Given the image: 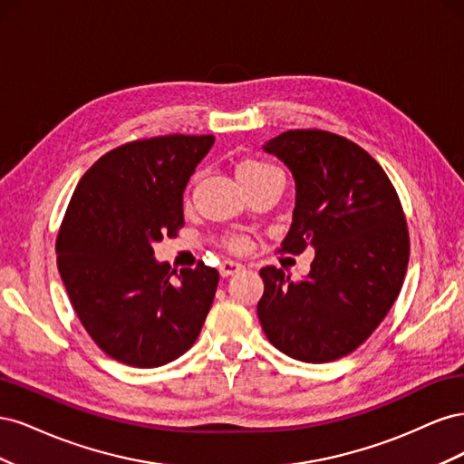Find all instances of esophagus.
Returning <instances> with one entry per match:
<instances>
[{
    "instance_id": "1",
    "label": "esophagus",
    "mask_w": 464,
    "mask_h": 464,
    "mask_svg": "<svg viewBox=\"0 0 464 464\" xmlns=\"http://www.w3.org/2000/svg\"><path fill=\"white\" fill-rule=\"evenodd\" d=\"M242 269H244V265L236 263V261H230V259L222 261V263L218 265V273H220V276H232V275H236V273H240Z\"/></svg>"
}]
</instances>
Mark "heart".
I'll use <instances>...</instances> for the list:
<instances>
[{
    "label": "heart",
    "mask_w": 464,
    "mask_h": 464,
    "mask_svg": "<svg viewBox=\"0 0 464 464\" xmlns=\"http://www.w3.org/2000/svg\"><path fill=\"white\" fill-rule=\"evenodd\" d=\"M236 176L240 179V184L247 189L251 186L263 184V181L271 178H283L280 170L271 162H265L261 159H242L236 164ZM251 240L244 234H230L227 240H224V247L234 251V254H242L249 247Z\"/></svg>",
    "instance_id": "b5f03b06"
}]
</instances>
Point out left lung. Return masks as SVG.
Returning a JSON list of instances; mask_svg holds the SVG:
<instances>
[{"instance_id":"left-lung-1","label":"left lung","mask_w":464,"mask_h":464,"mask_svg":"<svg viewBox=\"0 0 464 464\" xmlns=\"http://www.w3.org/2000/svg\"><path fill=\"white\" fill-rule=\"evenodd\" d=\"M296 179V207L280 254L315 249L290 280L263 266L261 327L286 356L323 363L368 341L404 283L411 237L395 186L370 152L325 130H290L263 147Z\"/></svg>"}]
</instances>
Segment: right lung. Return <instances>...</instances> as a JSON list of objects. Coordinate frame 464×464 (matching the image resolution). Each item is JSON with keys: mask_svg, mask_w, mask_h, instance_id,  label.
Wrapping results in <instances>:
<instances>
[{"mask_svg": "<svg viewBox=\"0 0 464 464\" xmlns=\"http://www.w3.org/2000/svg\"><path fill=\"white\" fill-rule=\"evenodd\" d=\"M213 135L120 145L79 179L55 237L69 302L96 346L133 368H159L193 346L218 271L203 261L172 278L152 244L184 228V189Z\"/></svg>", "mask_w": 464, "mask_h": 464, "instance_id": "right-lung-1", "label": "right lung"}]
</instances>
